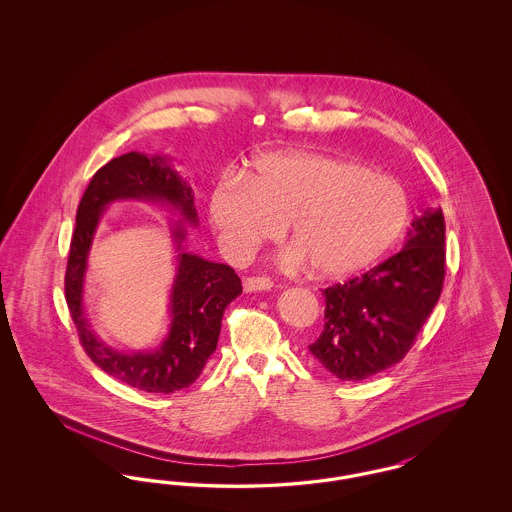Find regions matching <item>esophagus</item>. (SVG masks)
<instances>
[{"instance_id": "obj_1", "label": "esophagus", "mask_w": 512, "mask_h": 512, "mask_svg": "<svg viewBox=\"0 0 512 512\" xmlns=\"http://www.w3.org/2000/svg\"><path fill=\"white\" fill-rule=\"evenodd\" d=\"M272 286L274 284H272V280L267 278V276H249V278L244 280V290L249 293L268 292Z\"/></svg>"}]
</instances>
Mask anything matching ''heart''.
Here are the masks:
<instances>
[{
	"mask_svg": "<svg viewBox=\"0 0 512 512\" xmlns=\"http://www.w3.org/2000/svg\"><path fill=\"white\" fill-rule=\"evenodd\" d=\"M220 244L245 255L284 222L293 245L286 267L311 265L340 280L378 263L411 219L405 188L359 161L309 151H276L253 161L244 180L222 178L209 194Z\"/></svg>",
	"mask_w": 512,
	"mask_h": 512,
	"instance_id": "heart-1",
	"label": "heart"
}]
</instances>
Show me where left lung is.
<instances>
[{"label": "left lung", "instance_id": "left-lung-1", "mask_svg": "<svg viewBox=\"0 0 512 512\" xmlns=\"http://www.w3.org/2000/svg\"><path fill=\"white\" fill-rule=\"evenodd\" d=\"M445 220L426 209L388 261L322 290L324 330L309 345L330 374L359 382L397 365L438 303L445 280Z\"/></svg>", "mask_w": 512, "mask_h": 512}]
</instances>
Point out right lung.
Returning <instances> with one entry per match:
<instances>
[{
    "instance_id": "1",
    "label": "right lung",
    "mask_w": 512,
    "mask_h": 512,
    "mask_svg": "<svg viewBox=\"0 0 512 512\" xmlns=\"http://www.w3.org/2000/svg\"><path fill=\"white\" fill-rule=\"evenodd\" d=\"M117 199L161 201L180 211L184 220L197 224L192 188L178 172L172 171L165 157H147L130 151L101 167L80 199L65 272V299L78 338L88 357L103 372L136 390L149 393L184 390L194 384L215 353L224 309L242 293V280L228 265L180 251L172 282L169 336L153 351L121 353L109 347L88 324L82 292L88 253L101 213ZM172 236L176 249H182L186 236L182 220L176 224Z\"/></svg>"
}]
</instances>
